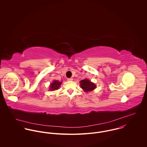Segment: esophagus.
Masks as SVG:
<instances>
[{
    "label": "esophagus",
    "mask_w": 147,
    "mask_h": 147,
    "mask_svg": "<svg viewBox=\"0 0 147 147\" xmlns=\"http://www.w3.org/2000/svg\"><path fill=\"white\" fill-rule=\"evenodd\" d=\"M72 80H73L72 78H68V79H67V81H69V82H70V81H72Z\"/></svg>",
    "instance_id": "obj_1"
}]
</instances>
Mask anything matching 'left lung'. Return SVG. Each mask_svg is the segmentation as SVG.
<instances>
[{"mask_svg":"<svg viewBox=\"0 0 147 147\" xmlns=\"http://www.w3.org/2000/svg\"><path fill=\"white\" fill-rule=\"evenodd\" d=\"M80 87L84 90L85 92H90L96 88V85L94 83L91 82L87 79L81 80L80 82Z\"/></svg>","mask_w":147,"mask_h":147,"instance_id":"left-lung-1","label":"left lung"}]
</instances>
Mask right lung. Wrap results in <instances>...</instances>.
I'll use <instances>...</instances> for the list:
<instances>
[{"instance_id":"obj_1","label":"right lung","mask_w":147,"mask_h":147,"mask_svg":"<svg viewBox=\"0 0 147 147\" xmlns=\"http://www.w3.org/2000/svg\"><path fill=\"white\" fill-rule=\"evenodd\" d=\"M62 83L60 82L58 80H54L53 82L52 83H51L50 85V90L51 91H53V90H57L59 88L61 85Z\"/></svg>"}]
</instances>
